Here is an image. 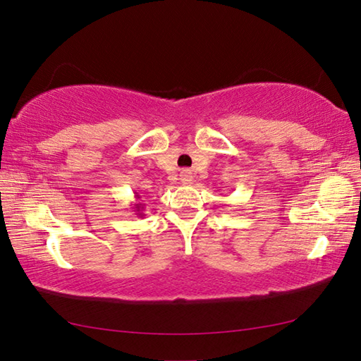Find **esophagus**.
Instances as JSON below:
<instances>
[{"instance_id":"obj_1","label":"esophagus","mask_w":361,"mask_h":361,"mask_svg":"<svg viewBox=\"0 0 361 361\" xmlns=\"http://www.w3.org/2000/svg\"><path fill=\"white\" fill-rule=\"evenodd\" d=\"M180 180L183 185H189V183L192 181V172H190L189 169H183V171L180 172Z\"/></svg>"}]
</instances>
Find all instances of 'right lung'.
<instances>
[{"mask_svg": "<svg viewBox=\"0 0 361 361\" xmlns=\"http://www.w3.org/2000/svg\"><path fill=\"white\" fill-rule=\"evenodd\" d=\"M135 197H136V198H141V195H137V192H136V195H135ZM133 209L137 212V214H136L137 217H144V214H142V209H144V208H142V204H141V203L135 204V208H133Z\"/></svg>", "mask_w": 361, "mask_h": 361, "instance_id": "obj_1", "label": "right lung"}]
</instances>
